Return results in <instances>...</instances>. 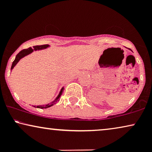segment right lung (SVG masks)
<instances>
[{
    "label": "right lung",
    "mask_w": 152,
    "mask_h": 152,
    "mask_svg": "<svg viewBox=\"0 0 152 152\" xmlns=\"http://www.w3.org/2000/svg\"><path fill=\"white\" fill-rule=\"evenodd\" d=\"M47 47H48V45L45 44V45H36V46H34L33 47V48H28V49H24V50H22L21 51L19 52L17 55L16 56V58L15 59H14V61L12 62V67H11V70L13 68L14 66L16 65V64L18 63V61H19V60L23 58L25 56L29 55V54H30L31 53H32L34 50H41V49H44V48H46ZM64 91V88H61V91H60L59 95H58V97L56 98V99L54 102H53L51 104H53L55 103V102L57 101V99L59 98L60 96H61V94H62V92H63ZM53 104H46V105H43V106H37V108H39V109H46L48 107H51V106H53Z\"/></svg>",
    "instance_id": "add662e5"
}]
</instances>
